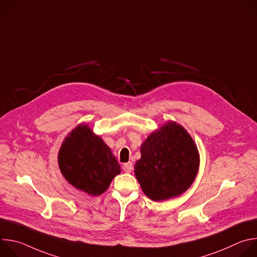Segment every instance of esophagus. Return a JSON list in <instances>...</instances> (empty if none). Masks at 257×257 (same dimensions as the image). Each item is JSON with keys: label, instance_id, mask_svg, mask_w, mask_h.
I'll list each match as a JSON object with an SVG mask.
<instances>
[{"label": "esophagus", "instance_id": "esophagus-1", "mask_svg": "<svg viewBox=\"0 0 257 257\" xmlns=\"http://www.w3.org/2000/svg\"><path fill=\"white\" fill-rule=\"evenodd\" d=\"M123 170H124V172H126V173H130V172L133 170V164H132L131 162H128V163L124 164Z\"/></svg>", "mask_w": 257, "mask_h": 257}]
</instances>
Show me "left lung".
Here are the masks:
<instances>
[{"label":"left lung","mask_w":257,"mask_h":257,"mask_svg":"<svg viewBox=\"0 0 257 257\" xmlns=\"http://www.w3.org/2000/svg\"><path fill=\"white\" fill-rule=\"evenodd\" d=\"M134 173L143 193L154 201L180 196L189 189L199 169V152L182 125L168 121L140 146Z\"/></svg>","instance_id":"8db88e82"}]
</instances>
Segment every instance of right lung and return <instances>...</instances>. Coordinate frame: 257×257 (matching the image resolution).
<instances>
[{"label":"right lung","instance_id":"add662e5","mask_svg":"<svg viewBox=\"0 0 257 257\" xmlns=\"http://www.w3.org/2000/svg\"><path fill=\"white\" fill-rule=\"evenodd\" d=\"M66 181L90 196H98L121 173V166L105 142L88 124H79L64 138L58 154Z\"/></svg>","mask_w":257,"mask_h":257}]
</instances>
